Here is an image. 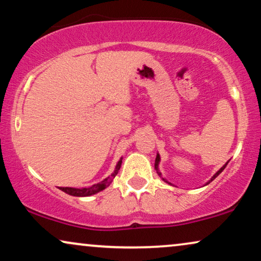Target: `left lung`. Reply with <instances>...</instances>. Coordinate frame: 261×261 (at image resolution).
Returning <instances> with one entry per match:
<instances>
[{"label":"left lung","instance_id":"left-lung-1","mask_svg":"<svg viewBox=\"0 0 261 261\" xmlns=\"http://www.w3.org/2000/svg\"><path fill=\"white\" fill-rule=\"evenodd\" d=\"M160 161H161V158H160V154H159V152H158V154H156V159H155V169H156V172H158V174H159V176H160V178H161V179L163 180V181H165V182H167V184H169V185H172V186H173V184H172V182H169V181H167V180H166V179H165V178H163V176H162V174H161V172H160V169H159V165H160ZM228 162H229V161H228ZM228 162H227V163H225V165H223V166H222V167H221V168H220V169H218V171H217L216 173H215V174H214L213 176H211V179L209 180V181H206V182H205V185H204V186L209 185V184H210L211 181H213V180H214V179H216V178H217V176H218V175H220L222 172H223V169L225 168V167H227V165H228Z\"/></svg>","mask_w":261,"mask_h":261}]
</instances>
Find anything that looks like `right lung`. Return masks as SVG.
I'll return each mask as SVG.
<instances>
[{"mask_svg":"<svg viewBox=\"0 0 261 261\" xmlns=\"http://www.w3.org/2000/svg\"><path fill=\"white\" fill-rule=\"evenodd\" d=\"M121 160H123V158H120L119 161L117 162L116 168H114L112 174L103 179L102 181H100L98 184H94V185L90 186V187H86V189H74V187H60V190L63 191V192H65L67 194H70V196H74V197H89V196H93V194L101 192L102 190H105L106 187H109L110 184L112 182V180L116 178V175L118 174V172H119V169H120Z\"/></svg>","mask_w":261,"mask_h":261,"instance_id":"obj_1","label":"right lung"}]
</instances>
